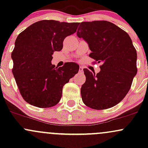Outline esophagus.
Returning a JSON list of instances; mask_svg holds the SVG:
<instances>
[{"label": "esophagus", "mask_w": 148, "mask_h": 148, "mask_svg": "<svg viewBox=\"0 0 148 148\" xmlns=\"http://www.w3.org/2000/svg\"><path fill=\"white\" fill-rule=\"evenodd\" d=\"M83 71H84V68H83V67H79V72H83Z\"/></svg>", "instance_id": "obj_1"}]
</instances>
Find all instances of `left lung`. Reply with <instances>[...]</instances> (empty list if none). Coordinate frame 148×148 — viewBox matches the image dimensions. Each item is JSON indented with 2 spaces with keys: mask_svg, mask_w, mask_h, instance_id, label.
Listing matches in <instances>:
<instances>
[{
  "mask_svg": "<svg viewBox=\"0 0 148 148\" xmlns=\"http://www.w3.org/2000/svg\"><path fill=\"white\" fill-rule=\"evenodd\" d=\"M77 36L88 44L89 56L101 63L97 74L84 69L83 101L96 110L115 106L127 95L137 73V53L130 35L111 22L93 21L81 22Z\"/></svg>",
  "mask_w": 148,
  "mask_h": 148,
  "instance_id": "obj_1",
  "label": "left lung"
}]
</instances>
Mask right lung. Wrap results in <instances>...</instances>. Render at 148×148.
I'll return each instance as SVG.
<instances>
[{"label":"right lung","mask_w":148,"mask_h":148,"mask_svg":"<svg viewBox=\"0 0 148 148\" xmlns=\"http://www.w3.org/2000/svg\"><path fill=\"white\" fill-rule=\"evenodd\" d=\"M79 25L42 20L16 37L11 55L12 73L26 102L39 108H49L59 102L64 85L77 74L79 65L70 62L56 67L51 64L52 55L62 50L64 38L75 33Z\"/></svg>","instance_id":"1"}]
</instances>
